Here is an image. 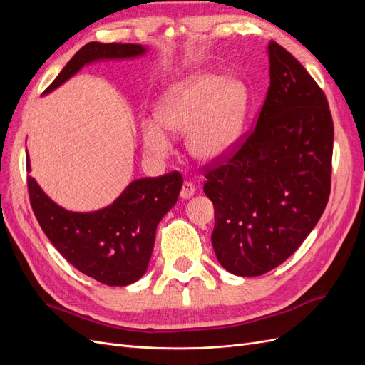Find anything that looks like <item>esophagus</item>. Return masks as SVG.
Masks as SVG:
<instances>
[{
    "label": "esophagus",
    "instance_id": "esophagus-1",
    "mask_svg": "<svg viewBox=\"0 0 365 365\" xmlns=\"http://www.w3.org/2000/svg\"><path fill=\"white\" fill-rule=\"evenodd\" d=\"M195 192H196L195 184L192 181H184L180 196L182 197V200H189V197H192L195 195Z\"/></svg>",
    "mask_w": 365,
    "mask_h": 365
}]
</instances>
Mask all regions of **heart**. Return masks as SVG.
<instances>
[{"label":"heart","instance_id":"b5f03b06","mask_svg":"<svg viewBox=\"0 0 365 365\" xmlns=\"http://www.w3.org/2000/svg\"><path fill=\"white\" fill-rule=\"evenodd\" d=\"M248 103L245 85L236 77L196 73L169 86L157 103V118L141 123L148 150L164 155L170 148L168 132L187 135V148L201 161H213L235 145Z\"/></svg>","mask_w":365,"mask_h":365}]
</instances>
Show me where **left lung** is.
<instances>
[{
  "instance_id": "left-lung-1",
  "label": "left lung",
  "mask_w": 365,
  "mask_h": 365,
  "mask_svg": "<svg viewBox=\"0 0 365 365\" xmlns=\"http://www.w3.org/2000/svg\"><path fill=\"white\" fill-rule=\"evenodd\" d=\"M268 53L271 82L256 126L202 168L216 257L240 277L295 252L322 217L332 178L334 121L323 90L275 41Z\"/></svg>"
}]
</instances>
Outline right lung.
Segmentation results:
<instances>
[{
	"mask_svg": "<svg viewBox=\"0 0 365 365\" xmlns=\"http://www.w3.org/2000/svg\"><path fill=\"white\" fill-rule=\"evenodd\" d=\"M143 53L145 48L137 43H86L43 93L70 79L88 62ZM181 187L182 175L173 170L132 181L111 205L98 212L73 213L54 204L27 176L31 210L54 248L76 269L108 286L130 284L146 272L157 225L176 204Z\"/></svg>",
	"mask_w": 365,
	"mask_h": 365,
	"instance_id": "1",
	"label": "right lung"
}]
</instances>
